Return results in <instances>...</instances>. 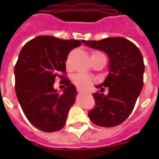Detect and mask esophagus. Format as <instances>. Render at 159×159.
I'll return each mask as SVG.
<instances>
[{
  "mask_svg": "<svg viewBox=\"0 0 159 159\" xmlns=\"http://www.w3.org/2000/svg\"><path fill=\"white\" fill-rule=\"evenodd\" d=\"M77 91H78V93H80V92H82V91H83V89H81V88L78 87V88H77Z\"/></svg>",
  "mask_w": 159,
  "mask_h": 159,
  "instance_id": "1",
  "label": "esophagus"
}]
</instances>
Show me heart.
Masks as SVG:
<instances>
[{
  "label": "heart",
  "instance_id": "1",
  "mask_svg": "<svg viewBox=\"0 0 159 159\" xmlns=\"http://www.w3.org/2000/svg\"><path fill=\"white\" fill-rule=\"evenodd\" d=\"M102 53L98 52V51H95L92 54H99ZM73 81L76 85L79 86L81 88H86L91 83V78L89 75H86V74L79 73L75 75L73 78Z\"/></svg>",
  "mask_w": 159,
  "mask_h": 159
}]
</instances>
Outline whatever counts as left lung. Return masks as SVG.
<instances>
[{
  "mask_svg": "<svg viewBox=\"0 0 159 159\" xmlns=\"http://www.w3.org/2000/svg\"><path fill=\"white\" fill-rule=\"evenodd\" d=\"M81 41L91 48L104 51L109 58V73L102 84L96 86L102 92L106 87L108 92L92 94L95 106L89 111V118L101 127L118 125L131 113L143 88L145 65L142 53L124 38Z\"/></svg>",
  "mask_w": 159,
  "mask_h": 159,
  "instance_id": "8db88e82",
  "label": "left lung"
}]
</instances>
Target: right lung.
Listing matches in <instances>:
<instances>
[{
	"instance_id": "1",
	"label": "right lung",
	"mask_w": 159,
	"mask_h": 159,
	"mask_svg": "<svg viewBox=\"0 0 159 159\" xmlns=\"http://www.w3.org/2000/svg\"><path fill=\"white\" fill-rule=\"evenodd\" d=\"M81 44L78 40L44 35L22 48L14 67L15 91L25 116L37 129L53 132L65 126L78 92L62 74L66 73L70 51ZM57 76L64 78L66 86L62 94L53 89Z\"/></svg>"
}]
</instances>
